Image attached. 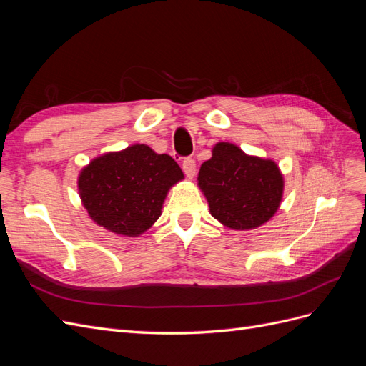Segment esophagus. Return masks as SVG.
I'll return each instance as SVG.
<instances>
[{
    "label": "esophagus",
    "instance_id": "34e87169",
    "mask_svg": "<svg viewBox=\"0 0 366 366\" xmlns=\"http://www.w3.org/2000/svg\"><path fill=\"white\" fill-rule=\"evenodd\" d=\"M182 168H183V172L186 174V177H189V179H192V177L195 175V169H197V164L192 159H184L183 163H182Z\"/></svg>",
    "mask_w": 366,
    "mask_h": 366
}]
</instances>
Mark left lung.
Listing matches in <instances>:
<instances>
[{
  "instance_id": "8db88e82",
  "label": "left lung",
  "mask_w": 366,
  "mask_h": 366,
  "mask_svg": "<svg viewBox=\"0 0 366 366\" xmlns=\"http://www.w3.org/2000/svg\"><path fill=\"white\" fill-rule=\"evenodd\" d=\"M198 186L221 224L249 230L267 223L278 210L284 179L273 160L247 156L234 143L219 142L202 164Z\"/></svg>"
}]
</instances>
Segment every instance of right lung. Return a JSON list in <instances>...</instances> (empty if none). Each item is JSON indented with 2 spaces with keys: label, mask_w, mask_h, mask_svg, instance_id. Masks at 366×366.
Wrapping results in <instances>:
<instances>
[{
  "label": "right lung",
  "mask_w": 366,
  "mask_h": 366,
  "mask_svg": "<svg viewBox=\"0 0 366 366\" xmlns=\"http://www.w3.org/2000/svg\"><path fill=\"white\" fill-rule=\"evenodd\" d=\"M177 162L147 145L108 152L82 169L77 186L96 224L125 237H139L162 214L169 187L183 179Z\"/></svg>",
  "instance_id": "add662e5"
}]
</instances>
